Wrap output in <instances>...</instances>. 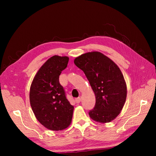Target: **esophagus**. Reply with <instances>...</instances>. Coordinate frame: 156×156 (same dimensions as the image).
I'll return each mask as SVG.
<instances>
[{
	"instance_id": "esophagus-1",
	"label": "esophagus",
	"mask_w": 156,
	"mask_h": 156,
	"mask_svg": "<svg viewBox=\"0 0 156 156\" xmlns=\"http://www.w3.org/2000/svg\"><path fill=\"white\" fill-rule=\"evenodd\" d=\"M75 101H76L77 103H79L80 102H81V98L78 97L77 98H75Z\"/></svg>"
}]
</instances>
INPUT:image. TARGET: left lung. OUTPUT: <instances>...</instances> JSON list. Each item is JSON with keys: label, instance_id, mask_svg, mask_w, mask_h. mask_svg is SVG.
Returning <instances> with one entry per match:
<instances>
[{"label": "left lung", "instance_id": "1", "mask_svg": "<svg viewBox=\"0 0 156 156\" xmlns=\"http://www.w3.org/2000/svg\"><path fill=\"white\" fill-rule=\"evenodd\" d=\"M83 71L96 96L88 114L94 121L110 122L120 114L126 100L127 87L118 66L100 52L84 53L74 60Z\"/></svg>", "mask_w": 156, "mask_h": 156}]
</instances>
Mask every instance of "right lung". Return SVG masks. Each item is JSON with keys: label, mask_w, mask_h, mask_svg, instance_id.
Returning a JSON list of instances; mask_svg holds the SVG:
<instances>
[{"label": "right lung", "mask_w": 156, "mask_h": 156, "mask_svg": "<svg viewBox=\"0 0 156 156\" xmlns=\"http://www.w3.org/2000/svg\"><path fill=\"white\" fill-rule=\"evenodd\" d=\"M68 61L67 56H52L40 68L30 86L33 112L42 125L53 131L66 128L72 119L73 106L59 82V75Z\"/></svg>", "instance_id": "1"}]
</instances>
